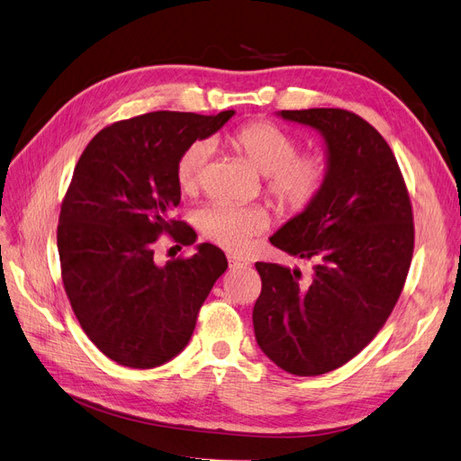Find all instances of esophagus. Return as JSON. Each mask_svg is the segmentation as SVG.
<instances>
[{
    "label": "esophagus",
    "instance_id": "esophagus-1",
    "mask_svg": "<svg viewBox=\"0 0 461 461\" xmlns=\"http://www.w3.org/2000/svg\"><path fill=\"white\" fill-rule=\"evenodd\" d=\"M227 259H229V265H230V267H248V265H249L246 259L239 258L236 254H229V256H227Z\"/></svg>",
    "mask_w": 461,
    "mask_h": 461
}]
</instances>
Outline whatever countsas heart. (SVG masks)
Listing matches in <instances>:
<instances>
[{
  "mask_svg": "<svg viewBox=\"0 0 461 461\" xmlns=\"http://www.w3.org/2000/svg\"><path fill=\"white\" fill-rule=\"evenodd\" d=\"M227 142L267 176V192L276 205L286 212H302L323 190L329 175L327 161L317 153L298 156V140L283 127L269 121L242 124ZM212 146L205 140L194 142L180 156L176 165L178 186L186 194L196 192L205 176ZM267 225L263 212L239 207L225 202H213L198 212V227L209 240L225 249L239 252L254 234Z\"/></svg>",
  "mask_w": 461,
  "mask_h": 461,
  "instance_id": "heart-1",
  "label": "heart"
}]
</instances>
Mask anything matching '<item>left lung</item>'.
<instances>
[{
  "label": "left lung",
  "mask_w": 461,
  "mask_h": 461,
  "mask_svg": "<svg viewBox=\"0 0 461 461\" xmlns=\"http://www.w3.org/2000/svg\"><path fill=\"white\" fill-rule=\"evenodd\" d=\"M276 115L321 134L329 175L319 196L269 239L308 261L310 276L256 263L254 332L275 366L315 376L364 350L394 310L411 263L413 215L394 153L367 121L329 107Z\"/></svg>",
  "instance_id": "obj_1"
}]
</instances>
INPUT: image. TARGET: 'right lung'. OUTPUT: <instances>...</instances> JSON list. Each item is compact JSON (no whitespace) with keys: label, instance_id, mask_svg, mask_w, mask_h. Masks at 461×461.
Masks as SVG:
<instances>
[{"label":"right lung","instance_id":"1","mask_svg":"<svg viewBox=\"0 0 461 461\" xmlns=\"http://www.w3.org/2000/svg\"><path fill=\"white\" fill-rule=\"evenodd\" d=\"M232 115L153 111L119 121L92 138L75 167L58 227L63 285L80 327L119 366L151 369L183 352L229 267L225 252L207 242L159 267L153 244L175 230V240L196 242V232L169 217L180 203L176 165Z\"/></svg>","mask_w":461,"mask_h":461}]
</instances>
